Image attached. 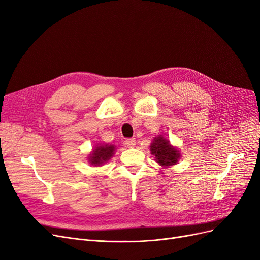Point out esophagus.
I'll list each match as a JSON object with an SVG mask.
<instances>
[{"mask_svg": "<svg viewBox=\"0 0 260 260\" xmlns=\"http://www.w3.org/2000/svg\"><path fill=\"white\" fill-rule=\"evenodd\" d=\"M124 143H125V145L128 146V147H134L135 144H136V140H135V138H128V139H126V140L124 141Z\"/></svg>", "mask_w": 260, "mask_h": 260, "instance_id": "34e87169", "label": "esophagus"}]
</instances>
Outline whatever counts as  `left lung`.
I'll use <instances>...</instances> for the list:
<instances>
[{"mask_svg":"<svg viewBox=\"0 0 260 260\" xmlns=\"http://www.w3.org/2000/svg\"><path fill=\"white\" fill-rule=\"evenodd\" d=\"M149 148H151V154L155 156V161L162 169L176 166L181 157L178 147L171 144L170 140L162 135L156 136Z\"/></svg>","mask_w":260,"mask_h":260,"instance_id":"left-lung-1","label":"left lung"}]
</instances>
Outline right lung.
Wrapping results in <instances>:
<instances>
[{
  "label": "right lung",
  "mask_w": 260,
  "mask_h": 260,
  "mask_svg": "<svg viewBox=\"0 0 260 260\" xmlns=\"http://www.w3.org/2000/svg\"><path fill=\"white\" fill-rule=\"evenodd\" d=\"M116 145L109 143H98L92 148L91 153L88 155L87 160L90 166L93 167H102L111 159L116 151Z\"/></svg>",
  "instance_id": "right-lung-1"
}]
</instances>
